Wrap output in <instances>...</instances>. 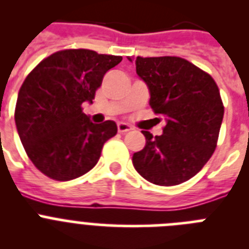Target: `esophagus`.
<instances>
[{"label":"esophagus","instance_id":"34e87169","mask_svg":"<svg viewBox=\"0 0 249 249\" xmlns=\"http://www.w3.org/2000/svg\"><path fill=\"white\" fill-rule=\"evenodd\" d=\"M117 129L118 132H121V133H124V132H128L131 131L132 127L129 126L128 123H124V122H118L117 123Z\"/></svg>","mask_w":249,"mask_h":249}]
</instances>
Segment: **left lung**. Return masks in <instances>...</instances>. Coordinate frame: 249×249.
Returning <instances> with one entry per match:
<instances>
[{"label":"left lung","mask_w":249,"mask_h":249,"mask_svg":"<svg viewBox=\"0 0 249 249\" xmlns=\"http://www.w3.org/2000/svg\"><path fill=\"white\" fill-rule=\"evenodd\" d=\"M136 72L149 89V106L166 121L163 133L143 131L146 146L132 163L144 179L176 186L196 176L214 152L224 107L214 80L181 57H136Z\"/></svg>","instance_id":"1"}]
</instances>
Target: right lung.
<instances>
[{
  "mask_svg": "<svg viewBox=\"0 0 249 249\" xmlns=\"http://www.w3.org/2000/svg\"><path fill=\"white\" fill-rule=\"evenodd\" d=\"M121 56L91 50L58 51L34 68L22 83L15 122L32 163L56 181H71L91 171L106 141L117 133L113 121L93 123L82 103L96 89Z\"/></svg>",
  "mask_w": 249,
  "mask_h": 249,
  "instance_id": "right-lung-1",
  "label": "right lung"
}]
</instances>
